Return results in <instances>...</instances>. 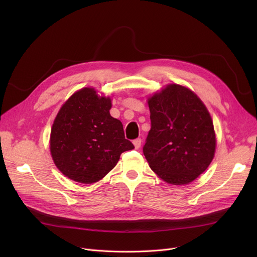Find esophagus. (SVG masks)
<instances>
[{
	"instance_id": "obj_1",
	"label": "esophagus",
	"mask_w": 257,
	"mask_h": 257,
	"mask_svg": "<svg viewBox=\"0 0 257 257\" xmlns=\"http://www.w3.org/2000/svg\"><path fill=\"white\" fill-rule=\"evenodd\" d=\"M133 145H134V147H136V149H139V148H140L141 145H142V140H141V139L134 140V141H133Z\"/></svg>"
}]
</instances>
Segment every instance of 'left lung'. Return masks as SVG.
I'll list each match as a JSON object with an SVG mask.
<instances>
[{
  "instance_id": "8db88e82",
  "label": "left lung",
  "mask_w": 257,
  "mask_h": 257,
  "mask_svg": "<svg viewBox=\"0 0 257 257\" xmlns=\"http://www.w3.org/2000/svg\"><path fill=\"white\" fill-rule=\"evenodd\" d=\"M151 129L143 148L150 168L164 181H194L213 159L215 134L207 108L197 94L169 84L148 99Z\"/></svg>"
}]
</instances>
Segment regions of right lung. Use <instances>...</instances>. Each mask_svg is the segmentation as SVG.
<instances>
[{
  "label": "right lung",
  "instance_id": "add662e5",
  "mask_svg": "<svg viewBox=\"0 0 257 257\" xmlns=\"http://www.w3.org/2000/svg\"><path fill=\"white\" fill-rule=\"evenodd\" d=\"M110 108V98L90 87L76 91L60 108L51 129L50 150L67 178L97 182L116 166L121 153L134 149Z\"/></svg>",
  "mask_w": 257,
  "mask_h": 257
}]
</instances>
